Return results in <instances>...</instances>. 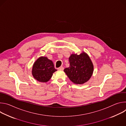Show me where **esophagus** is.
Listing matches in <instances>:
<instances>
[{
    "instance_id": "obj_1",
    "label": "esophagus",
    "mask_w": 126,
    "mask_h": 126,
    "mask_svg": "<svg viewBox=\"0 0 126 126\" xmlns=\"http://www.w3.org/2000/svg\"><path fill=\"white\" fill-rule=\"evenodd\" d=\"M58 69L59 70H64V67H59V68H58Z\"/></svg>"
}]
</instances>
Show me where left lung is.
I'll return each instance as SVG.
<instances>
[{
  "instance_id": "left-lung-1",
  "label": "left lung",
  "mask_w": 126,
  "mask_h": 126,
  "mask_svg": "<svg viewBox=\"0 0 126 126\" xmlns=\"http://www.w3.org/2000/svg\"><path fill=\"white\" fill-rule=\"evenodd\" d=\"M70 66L64 71L70 80L76 84H82L88 81L93 72V65L85 53L80 55L72 54L69 58Z\"/></svg>"
}]
</instances>
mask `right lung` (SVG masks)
Here are the masks:
<instances>
[{
  "label": "right lung",
  "mask_w": 126,
  "mask_h": 126,
  "mask_svg": "<svg viewBox=\"0 0 126 126\" xmlns=\"http://www.w3.org/2000/svg\"><path fill=\"white\" fill-rule=\"evenodd\" d=\"M57 71L52 61L47 57H41L34 63L32 73L34 78L41 82H46Z\"/></svg>",
  "instance_id": "right-lung-1"
}]
</instances>
